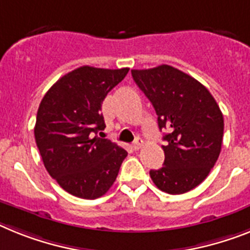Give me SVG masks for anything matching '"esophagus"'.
<instances>
[{
    "instance_id": "esophagus-1",
    "label": "esophagus",
    "mask_w": 250,
    "mask_h": 250,
    "mask_svg": "<svg viewBox=\"0 0 250 250\" xmlns=\"http://www.w3.org/2000/svg\"><path fill=\"white\" fill-rule=\"evenodd\" d=\"M142 144H144V141H142L141 138H136L135 140V142H133V144H132V148H133V150H140V148H141V146H142Z\"/></svg>"
}]
</instances>
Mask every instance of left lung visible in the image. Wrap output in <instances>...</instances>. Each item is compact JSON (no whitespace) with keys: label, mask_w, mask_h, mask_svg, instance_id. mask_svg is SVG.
<instances>
[{"label":"left lung","mask_w":250,"mask_h":250,"mask_svg":"<svg viewBox=\"0 0 250 250\" xmlns=\"http://www.w3.org/2000/svg\"><path fill=\"white\" fill-rule=\"evenodd\" d=\"M132 77L157 114L164 167L150 170L155 186L169 194L196 188L209 174L221 151L224 117L208 90L192 76L167 64L132 70Z\"/></svg>","instance_id":"1"}]
</instances>
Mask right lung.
Wrapping results in <instances>:
<instances>
[{
	"label": "right lung",
	"instance_id": "obj_1",
	"mask_svg": "<svg viewBox=\"0 0 250 250\" xmlns=\"http://www.w3.org/2000/svg\"><path fill=\"white\" fill-rule=\"evenodd\" d=\"M128 71L79 67L61 77L42 99L35 142L50 177L72 196L95 200L117 179L127 151L96 133L105 128L103 100Z\"/></svg>",
	"mask_w": 250,
	"mask_h": 250
}]
</instances>
